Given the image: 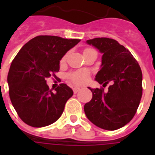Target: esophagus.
Listing matches in <instances>:
<instances>
[{"mask_svg":"<svg viewBox=\"0 0 155 155\" xmlns=\"http://www.w3.org/2000/svg\"><path fill=\"white\" fill-rule=\"evenodd\" d=\"M80 90H81V89H80L79 87H74V88H73V91H74V94H76L78 91H80Z\"/></svg>","mask_w":155,"mask_h":155,"instance_id":"obj_1","label":"esophagus"}]
</instances>
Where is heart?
<instances>
[{
    "label": "heart",
    "mask_w": 155,
    "mask_h": 155,
    "mask_svg": "<svg viewBox=\"0 0 155 155\" xmlns=\"http://www.w3.org/2000/svg\"><path fill=\"white\" fill-rule=\"evenodd\" d=\"M90 49H86L85 51H89ZM69 79L71 80L74 84H83L86 83L89 79V74L87 71H80L71 73L69 74Z\"/></svg>",
    "instance_id": "heart-1"
}]
</instances>
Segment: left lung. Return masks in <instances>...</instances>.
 Returning a JSON list of instances; mask_svg holds the SVG:
<instances>
[{
	"mask_svg": "<svg viewBox=\"0 0 155 155\" xmlns=\"http://www.w3.org/2000/svg\"><path fill=\"white\" fill-rule=\"evenodd\" d=\"M86 43L102 54L101 71L95 75L100 84L111 82L107 92L92 89L93 97L84 104L85 115L103 130H115L133 119L142 96V71L126 48L110 38H94Z\"/></svg>",
	"mask_w": 155,
	"mask_h": 155,
	"instance_id": "8db88e82",
	"label": "left lung"
}]
</instances>
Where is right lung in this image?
Returning a JSON list of instances; mask_svg holds the SVG:
<instances>
[{"label":"right lung","instance_id":"add662e5","mask_svg":"<svg viewBox=\"0 0 155 155\" xmlns=\"http://www.w3.org/2000/svg\"><path fill=\"white\" fill-rule=\"evenodd\" d=\"M80 41L39 35L24 45L12 61L7 76L9 94L19 117L30 126H47L61 116L73 91L61 84L53 93L45 80L59 71L60 61Z\"/></svg>","mask_w":155,"mask_h":155}]
</instances>
